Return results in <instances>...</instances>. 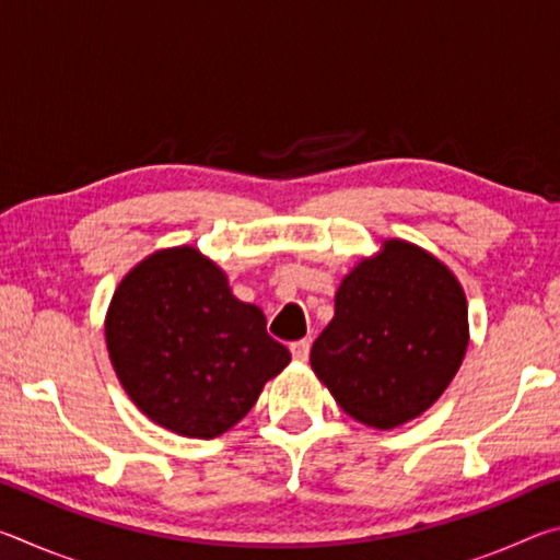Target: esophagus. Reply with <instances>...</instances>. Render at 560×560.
<instances>
[{
    "label": "esophagus",
    "mask_w": 560,
    "mask_h": 560,
    "mask_svg": "<svg viewBox=\"0 0 560 560\" xmlns=\"http://www.w3.org/2000/svg\"><path fill=\"white\" fill-rule=\"evenodd\" d=\"M308 350H311V340H296V343H291V355L293 360H299V363H303V360H308Z\"/></svg>",
    "instance_id": "esophagus-1"
}]
</instances>
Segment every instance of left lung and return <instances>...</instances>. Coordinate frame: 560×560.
I'll return each mask as SVG.
<instances>
[{"instance_id": "obj_1", "label": "left lung", "mask_w": 560, "mask_h": 560, "mask_svg": "<svg viewBox=\"0 0 560 560\" xmlns=\"http://www.w3.org/2000/svg\"><path fill=\"white\" fill-rule=\"evenodd\" d=\"M469 346L467 296L447 264L383 240L336 291L311 368L353 420L395 430L440 400Z\"/></svg>"}]
</instances>
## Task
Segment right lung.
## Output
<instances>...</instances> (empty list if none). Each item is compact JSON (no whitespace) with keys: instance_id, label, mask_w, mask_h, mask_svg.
Wrapping results in <instances>:
<instances>
[{"instance_id":"obj_1","label":"right lung","mask_w":560,"mask_h":560,"mask_svg":"<svg viewBox=\"0 0 560 560\" xmlns=\"http://www.w3.org/2000/svg\"><path fill=\"white\" fill-rule=\"evenodd\" d=\"M106 346L122 390L160 428L212 440L234 428L291 363L254 303L195 246L138 261L113 293Z\"/></svg>"}]
</instances>
